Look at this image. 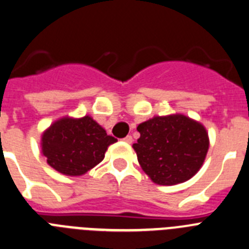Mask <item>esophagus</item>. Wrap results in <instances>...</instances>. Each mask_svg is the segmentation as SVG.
<instances>
[{
  "mask_svg": "<svg viewBox=\"0 0 249 249\" xmlns=\"http://www.w3.org/2000/svg\"><path fill=\"white\" fill-rule=\"evenodd\" d=\"M123 141H125L126 143H131L132 142V136L131 135H127L126 138L123 139Z\"/></svg>",
  "mask_w": 249,
  "mask_h": 249,
  "instance_id": "1",
  "label": "esophagus"
}]
</instances>
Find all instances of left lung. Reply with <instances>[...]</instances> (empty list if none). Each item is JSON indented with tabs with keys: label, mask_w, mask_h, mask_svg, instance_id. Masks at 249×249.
Wrapping results in <instances>:
<instances>
[{
	"label": "left lung",
	"mask_w": 249,
	"mask_h": 249,
	"mask_svg": "<svg viewBox=\"0 0 249 249\" xmlns=\"http://www.w3.org/2000/svg\"><path fill=\"white\" fill-rule=\"evenodd\" d=\"M132 147L142 171L160 185H174L198 173L209 150V136L200 123L183 114L153 117L138 126Z\"/></svg>",
	"instance_id": "8db88e82"
}]
</instances>
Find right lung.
Listing matches in <instances>:
<instances>
[{
    "label": "right lung",
    "mask_w": 249,
    "mask_h": 249,
    "mask_svg": "<svg viewBox=\"0 0 249 249\" xmlns=\"http://www.w3.org/2000/svg\"><path fill=\"white\" fill-rule=\"evenodd\" d=\"M117 139L89 115L65 117L54 122L41 135V152L50 167L70 177L82 176L101 163L108 146Z\"/></svg>",
    "instance_id": "1"
}]
</instances>
